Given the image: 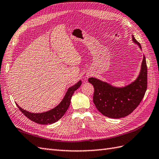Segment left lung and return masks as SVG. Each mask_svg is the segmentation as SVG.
I'll list each match as a JSON object with an SVG mask.
<instances>
[{
	"label": "left lung",
	"instance_id": "left-lung-1",
	"mask_svg": "<svg viewBox=\"0 0 159 159\" xmlns=\"http://www.w3.org/2000/svg\"><path fill=\"white\" fill-rule=\"evenodd\" d=\"M132 36V41L142 50L140 44ZM94 87L93 103L99 112L111 119H120L130 114L137 108L147 89V66L143 55L137 78L124 87H116L95 77L89 79Z\"/></svg>",
	"mask_w": 159,
	"mask_h": 159
}]
</instances>
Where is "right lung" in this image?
<instances>
[{
    "instance_id": "1",
    "label": "right lung",
    "mask_w": 159,
    "mask_h": 159,
    "mask_svg": "<svg viewBox=\"0 0 159 159\" xmlns=\"http://www.w3.org/2000/svg\"><path fill=\"white\" fill-rule=\"evenodd\" d=\"M81 84H82V82H81V80H79L75 85L69 87L64 98H63L60 104L53 109L48 110L47 112L40 113H32L21 108L20 106L17 105V104H16V105L19 108L20 111L25 116L28 118L30 120L41 125L52 124L60 120L64 115V114L67 111L68 107L70 106V104L71 98L73 93L80 87Z\"/></svg>"
}]
</instances>
